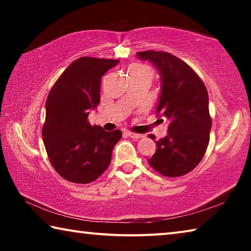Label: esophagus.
I'll return each instance as SVG.
<instances>
[{
    "label": "esophagus",
    "instance_id": "esophagus-1",
    "mask_svg": "<svg viewBox=\"0 0 251 251\" xmlns=\"http://www.w3.org/2000/svg\"><path fill=\"white\" fill-rule=\"evenodd\" d=\"M127 135H128L129 137L133 139H139V138L144 137L142 134H136V133H133V131H127Z\"/></svg>",
    "mask_w": 251,
    "mask_h": 251
}]
</instances>
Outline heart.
Listing matches in <instances>:
<instances>
[{
	"label": "heart",
	"instance_id": "1",
	"mask_svg": "<svg viewBox=\"0 0 251 251\" xmlns=\"http://www.w3.org/2000/svg\"><path fill=\"white\" fill-rule=\"evenodd\" d=\"M141 67H144V66H142V65H138V64L131 65V66H130V69H129V71H130V70H135V69H141Z\"/></svg>",
	"mask_w": 251,
	"mask_h": 251
}]
</instances>
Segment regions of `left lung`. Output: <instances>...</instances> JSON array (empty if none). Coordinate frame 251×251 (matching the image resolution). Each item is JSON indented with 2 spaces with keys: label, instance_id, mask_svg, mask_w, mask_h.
Listing matches in <instances>:
<instances>
[{
  "label": "left lung",
  "instance_id": "left-lung-1",
  "mask_svg": "<svg viewBox=\"0 0 251 251\" xmlns=\"http://www.w3.org/2000/svg\"><path fill=\"white\" fill-rule=\"evenodd\" d=\"M137 57L150 61L158 71L161 87L156 109L169 122L167 136L156 141L157 150L148 163L166 177L182 176L201 163L209 143L211 118L206 86L192 67L171 53L145 50Z\"/></svg>",
  "mask_w": 251,
  "mask_h": 251
}]
</instances>
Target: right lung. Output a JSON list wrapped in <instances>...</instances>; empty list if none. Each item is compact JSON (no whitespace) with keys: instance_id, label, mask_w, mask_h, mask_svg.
I'll list each match as a JSON object with an SVG mask.
<instances>
[{"instance_id":"1","label":"right lung","mask_w":251,"mask_h":251,"mask_svg":"<svg viewBox=\"0 0 251 251\" xmlns=\"http://www.w3.org/2000/svg\"><path fill=\"white\" fill-rule=\"evenodd\" d=\"M118 59L80 57L63 72L46 100L42 128L49 159L59 175L75 184L96 180L110 164L122 137L120 129L106 131L88 122L100 104V80Z\"/></svg>"}]
</instances>
